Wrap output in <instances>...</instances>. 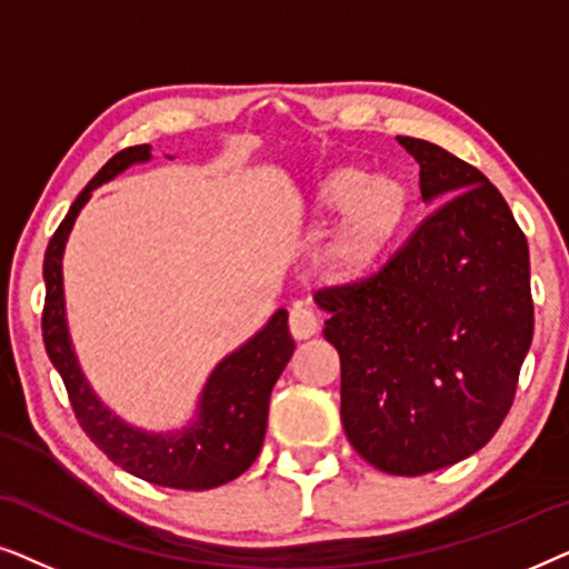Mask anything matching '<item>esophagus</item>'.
<instances>
[{
    "label": "esophagus",
    "instance_id": "obj_1",
    "mask_svg": "<svg viewBox=\"0 0 569 569\" xmlns=\"http://www.w3.org/2000/svg\"><path fill=\"white\" fill-rule=\"evenodd\" d=\"M318 331V318L313 316V310L306 306H292L290 310V333L295 339H310Z\"/></svg>",
    "mask_w": 569,
    "mask_h": 569
}]
</instances>
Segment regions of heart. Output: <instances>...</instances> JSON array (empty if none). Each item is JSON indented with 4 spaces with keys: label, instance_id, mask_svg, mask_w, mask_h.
<instances>
[{
    "label": "heart",
    "instance_id": "1",
    "mask_svg": "<svg viewBox=\"0 0 569 569\" xmlns=\"http://www.w3.org/2000/svg\"><path fill=\"white\" fill-rule=\"evenodd\" d=\"M339 216L323 246V269L339 282L372 274L386 259L409 212V191L393 178H368L339 168L321 178L313 193L318 217Z\"/></svg>",
    "mask_w": 569,
    "mask_h": 569
}]
</instances>
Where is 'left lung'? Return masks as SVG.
Segmentation results:
<instances>
[{
	"instance_id": "1",
	"label": "left lung",
	"mask_w": 569,
	"mask_h": 569,
	"mask_svg": "<svg viewBox=\"0 0 569 569\" xmlns=\"http://www.w3.org/2000/svg\"><path fill=\"white\" fill-rule=\"evenodd\" d=\"M419 193L441 201L370 277L321 287L323 337L341 360V425L393 477H419L485 448L516 399L533 339L523 230L485 173L399 137Z\"/></svg>"
}]
</instances>
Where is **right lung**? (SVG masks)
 Segmentation results:
<instances>
[{
    "instance_id": "right-lung-1",
    "label": "right lung",
    "mask_w": 569,
    "mask_h": 569,
    "mask_svg": "<svg viewBox=\"0 0 569 569\" xmlns=\"http://www.w3.org/2000/svg\"><path fill=\"white\" fill-rule=\"evenodd\" d=\"M150 160V144H134L116 152L96 178L84 186L74 204L49 240L43 259L46 302L41 316L43 345L53 368L64 380L69 403L84 435L123 471L170 489H212L238 479L256 461L263 446L269 417V396L284 365L290 362L295 341L287 329V313L277 310L256 337L217 365L207 380L199 403V419L178 435H147L123 425L90 391L77 365L64 318L61 290V253L74 217L96 186L111 181L131 162Z\"/></svg>"
}]
</instances>
